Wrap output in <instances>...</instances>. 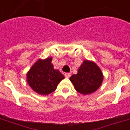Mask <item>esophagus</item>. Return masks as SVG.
<instances>
[{"mask_svg":"<svg viewBox=\"0 0 130 130\" xmlns=\"http://www.w3.org/2000/svg\"><path fill=\"white\" fill-rule=\"evenodd\" d=\"M65 76L66 78H70L71 76V74L70 73H65Z\"/></svg>","mask_w":130,"mask_h":130,"instance_id":"esophagus-1","label":"esophagus"}]
</instances>
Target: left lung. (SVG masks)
Here are the masks:
<instances>
[{
	"instance_id": "1",
	"label": "left lung",
	"mask_w": 130,
	"mask_h": 130,
	"mask_svg": "<svg viewBox=\"0 0 130 130\" xmlns=\"http://www.w3.org/2000/svg\"><path fill=\"white\" fill-rule=\"evenodd\" d=\"M103 79V76L100 68L94 62L89 60H85L77 74L70 77L76 90L83 94H89L96 91Z\"/></svg>"
}]
</instances>
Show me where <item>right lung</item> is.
I'll return each mask as SVG.
<instances>
[{
    "mask_svg": "<svg viewBox=\"0 0 130 130\" xmlns=\"http://www.w3.org/2000/svg\"><path fill=\"white\" fill-rule=\"evenodd\" d=\"M64 78L65 76L58 70L54 69L52 58L38 60L27 74L29 86L36 93L43 95H47L54 92Z\"/></svg>",
    "mask_w": 130,
    "mask_h": 130,
    "instance_id": "add662e5",
    "label": "right lung"
}]
</instances>
